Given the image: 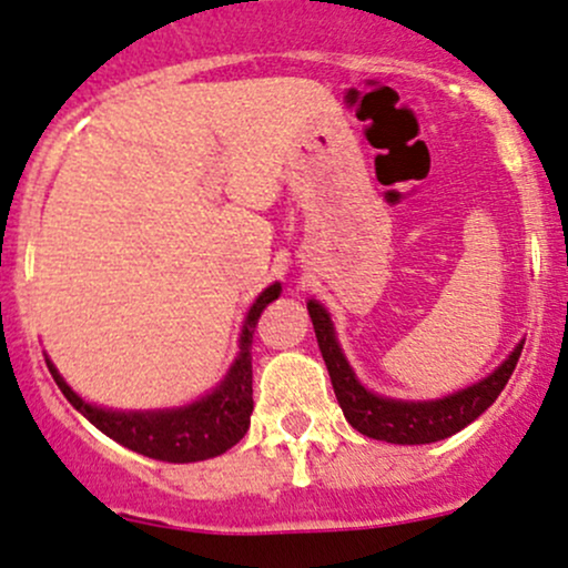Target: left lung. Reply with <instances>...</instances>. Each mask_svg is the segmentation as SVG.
<instances>
[{
    "label": "left lung",
    "instance_id": "left-lung-1",
    "mask_svg": "<svg viewBox=\"0 0 568 568\" xmlns=\"http://www.w3.org/2000/svg\"><path fill=\"white\" fill-rule=\"evenodd\" d=\"M311 322H314V333L322 348L324 365L329 369V381H333L335 397L341 403L343 416L362 435L373 439H384L394 445H424L437 443L464 426L473 424L480 413H486L494 399L499 397L501 388L507 386L509 375L518 365L524 343L515 346V352L507 356L505 365L483 378L480 384L462 388V392L450 394V397L432 399V403H403V399H386L369 394L359 381L354 378L352 367H348L346 356L341 354V346L335 341L333 322L329 314L316 301L308 303Z\"/></svg>",
    "mask_w": 568,
    "mask_h": 568
}]
</instances>
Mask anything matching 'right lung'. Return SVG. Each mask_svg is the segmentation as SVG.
<instances>
[{"label":"right lung","instance_id":"1","mask_svg":"<svg viewBox=\"0 0 568 568\" xmlns=\"http://www.w3.org/2000/svg\"><path fill=\"white\" fill-rule=\"evenodd\" d=\"M282 286L271 284L263 295L254 301L246 316V327L241 333V354L235 365L227 373V378L214 388L209 397L187 407H176V410H155V413H118L104 410L82 403L78 394L72 392L59 369L48 362L50 373H53L55 384L63 392L82 416L91 422L95 429L104 432L106 437L118 439L125 448L136 450V454L158 458V462L171 464H187L203 462V458H214L233 448L241 437L250 429L252 416V359H250V337L254 333L260 314L271 301H276Z\"/></svg>","mask_w":568,"mask_h":568}]
</instances>
